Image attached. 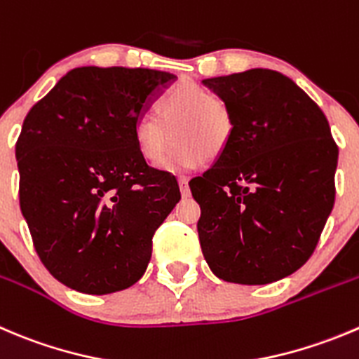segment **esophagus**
Wrapping results in <instances>:
<instances>
[{
  "instance_id": "34e87169",
  "label": "esophagus",
  "mask_w": 359,
  "mask_h": 359,
  "mask_svg": "<svg viewBox=\"0 0 359 359\" xmlns=\"http://www.w3.org/2000/svg\"><path fill=\"white\" fill-rule=\"evenodd\" d=\"M187 182H189V179H187V177H179V187H180V194H182V198H187L191 194Z\"/></svg>"
}]
</instances>
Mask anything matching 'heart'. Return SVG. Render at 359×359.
Listing matches in <instances>:
<instances>
[{"label": "heart", "mask_w": 359, "mask_h": 359, "mask_svg": "<svg viewBox=\"0 0 359 359\" xmlns=\"http://www.w3.org/2000/svg\"><path fill=\"white\" fill-rule=\"evenodd\" d=\"M159 119L142 117L135 126L137 151L149 165L159 166L166 158L172 135L173 149L163 168L168 172L196 168L201 159H215L233 138L235 121L226 100L196 83L175 87L158 107Z\"/></svg>", "instance_id": "heart-1"}]
</instances>
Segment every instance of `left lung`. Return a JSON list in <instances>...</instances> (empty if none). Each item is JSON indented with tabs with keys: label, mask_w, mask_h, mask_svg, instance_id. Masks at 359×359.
Here are the masks:
<instances>
[{
	"label": "left lung",
	"mask_w": 359,
	"mask_h": 359,
	"mask_svg": "<svg viewBox=\"0 0 359 359\" xmlns=\"http://www.w3.org/2000/svg\"><path fill=\"white\" fill-rule=\"evenodd\" d=\"M235 131L189 182L201 252L226 283L261 286L304 266L335 201L339 147L323 110L286 75L254 68L205 79Z\"/></svg>",
	"instance_id": "left-lung-1"
}]
</instances>
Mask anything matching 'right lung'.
Listing matches in <instances>:
<instances>
[{
	"instance_id": "1",
	"label": "right lung",
	"mask_w": 359,
	"mask_h": 359,
	"mask_svg": "<svg viewBox=\"0 0 359 359\" xmlns=\"http://www.w3.org/2000/svg\"><path fill=\"white\" fill-rule=\"evenodd\" d=\"M175 79L82 66L24 119L15 145L20 210L41 263L65 286L109 294L147 270L152 236L180 191L175 177L138 154L135 126Z\"/></svg>"
}]
</instances>
